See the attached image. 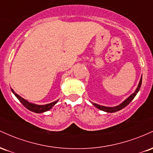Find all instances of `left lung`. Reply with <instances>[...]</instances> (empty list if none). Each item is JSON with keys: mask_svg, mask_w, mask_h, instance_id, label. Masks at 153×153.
<instances>
[{"mask_svg": "<svg viewBox=\"0 0 153 153\" xmlns=\"http://www.w3.org/2000/svg\"><path fill=\"white\" fill-rule=\"evenodd\" d=\"M142 79H143V76H142L141 78H140V82H139V84H138V86H137V89L135 90L134 92L131 95H130V96H129L127 99L124 100V101H123L122 103H120V104L118 105V106H114V107H108V106H101V105H99V104H97V103H95L93 102H91V103H92V104L94 105V106H96L97 108H99V109L101 110V111H106V112H107V113H114V112H117V111H120L121 109H122V108H124V107L127 106V105L129 104V103H130L133 99H134L135 96H136L137 94L138 91H140V87H141Z\"/></svg>", "mask_w": 153, "mask_h": 153, "instance_id": "8db88e82", "label": "left lung"}]
</instances>
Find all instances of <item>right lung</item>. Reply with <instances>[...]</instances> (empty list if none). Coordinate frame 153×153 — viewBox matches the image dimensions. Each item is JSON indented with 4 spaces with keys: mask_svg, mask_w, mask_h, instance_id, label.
<instances>
[{
    "mask_svg": "<svg viewBox=\"0 0 153 153\" xmlns=\"http://www.w3.org/2000/svg\"><path fill=\"white\" fill-rule=\"evenodd\" d=\"M10 89H11V91L13 92V94L16 96V97L17 99L20 101V102L22 103V104L24 105V106H25L26 108H27V109L31 111L35 112V113L39 114V113H43V112L47 111L51 109V108H52V107H53L54 105L57 103V101H58V100H57V101H54V102H52L50 103H48V104H45V105L34 104V103L29 102L27 100L23 99V98L21 97L19 95L16 94L15 91H13V89L12 88H10Z\"/></svg>",
    "mask_w": 153,
    "mask_h": 153,
    "instance_id": "obj_1",
    "label": "right lung"
}]
</instances>
